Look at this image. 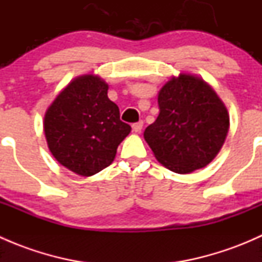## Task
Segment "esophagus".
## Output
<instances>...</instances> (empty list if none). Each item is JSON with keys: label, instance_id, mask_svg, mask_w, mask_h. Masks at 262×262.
<instances>
[{"label": "esophagus", "instance_id": "1", "mask_svg": "<svg viewBox=\"0 0 262 262\" xmlns=\"http://www.w3.org/2000/svg\"><path fill=\"white\" fill-rule=\"evenodd\" d=\"M132 128H133V130L136 132V133H139V132L142 130V128H143V121H138V123H134L133 125H132Z\"/></svg>", "mask_w": 262, "mask_h": 262}]
</instances>
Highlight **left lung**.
<instances>
[{
    "mask_svg": "<svg viewBox=\"0 0 262 262\" xmlns=\"http://www.w3.org/2000/svg\"><path fill=\"white\" fill-rule=\"evenodd\" d=\"M160 114L144 130L156 158L176 173H189L212 162L226 141L229 115L202 78L180 75L158 94Z\"/></svg>",
    "mask_w": 262,
    "mask_h": 262,
    "instance_id": "obj_1",
    "label": "left lung"
}]
</instances>
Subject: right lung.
I'll return each instance as SVG.
<instances>
[{
  "instance_id": "add662e5",
  "label": "right lung",
  "mask_w": 262,
  "mask_h": 262,
  "mask_svg": "<svg viewBox=\"0 0 262 262\" xmlns=\"http://www.w3.org/2000/svg\"><path fill=\"white\" fill-rule=\"evenodd\" d=\"M107 89L97 76H81L58 95L44 116L50 152L77 175H95L112 165L118 146L132 130L120 120Z\"/></svg>"
}]
</instances>
